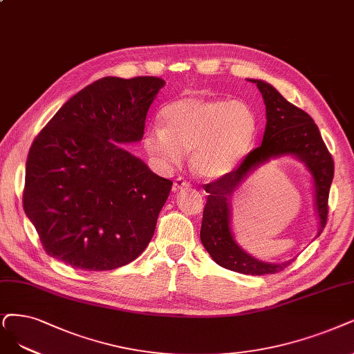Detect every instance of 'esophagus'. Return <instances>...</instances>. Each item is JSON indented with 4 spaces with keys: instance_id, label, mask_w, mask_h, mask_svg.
Returning a JSON list of instances; mask_svg holds the SVG:
<instances>
[{
    "instance_id": "1",
    "label": "esophagus",
    "mask_w": 354,
    "mask_h": 354,
    "mask_svg": "<svg viewBox=\"0 0 354 354\" xmlns=\"http://www.w3.org/2000/svg\"><path fill=\"white\" fill-rule=\"evenodd\" d=\"M189 187H191V182H189V180H187L185 178L179 176V178H176V179H175L172 189H174V191H180V189H185V188H189Z\"/></svg>"
}]
</instances>
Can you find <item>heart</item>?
Listing matches in <instances>:
<instances>
[{
  "label": "heart",
  "instance_id": "b5f03b06",
  "mask_svg": "<svg viewBox=\"0 0 354 354\" xmlns=\"http://www.w3.org/2000/svg\"><path fill=\"white\" fill-rule=\"evenodd\" d=\"M163 128L147 131L146 147L159 159L178 163L191 151V166L204 178H220L236 167L257 136V116L242 100L187 96L166 104Z\"/></svg>",
  "mask_w": 354,
  "mask_h": 354
}]
</instances>
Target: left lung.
<instances>
[{
    "mask_svg": "<svg viewBox=\"0 0 354 354\" xmlns=\"http://www.w3.org/2000/svg\"><path fill=\"white\" fill-rule=\"evenodd\" d=\"M257 83L266 103L267 125L261 146L245 156L238 167L218 179L205 184L208 192L203 212L200 238L212 258L221 267L251 276L276 274L283 271L292 261L284 264H268L243 252L233 239L230 232L229 200L242 179L258 165L270 157L295 154L305 162L315 185V203L319 217V232L322 233L328 218V197L334 178V160L326 149L317 124L312 118L293 103L287 102L272 86Z\"/></svg>",
    "mask_w": 354,
    "mask_h": 354,
    "instance_id": "1",
    "label": "left lung"
}]
</instances>
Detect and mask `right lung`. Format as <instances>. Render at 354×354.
<instances>
[{"label": "right lung", "mask_w": 354, "mask_h": 354, "mask_svg": "<svg viewBox=\"0 0 354 354\" xmlns=\"http://www.w3.org/2000/svg\"><path fill=\"white\" fill-rule=\"evenodd\" d=\"M159 77H103L74 95L36 136L23 207L44 250L86 271L115 270L151 241L174 182L121 142L142 138Z\"/></svg>", "instance_id": "obj_1"}]
</instances>
